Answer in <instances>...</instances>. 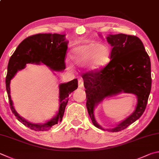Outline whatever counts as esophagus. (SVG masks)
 Listing matches in <instances>:
<instances>
[{"label": "esophagus", "mask_w": 159, "mask_h": 159, "mask_svg": "<svg viewBox=\"0 0 159 159\" xmlns=\"http://www.w3.org/2000/svg\"><path fill=\"white\" fill-rule=\"evenodd\" d=\"M78 84H79V88H83V86H84V84H83V80L80 79H79V82H78Z\"/></svg>", "instance_id": "34e87169"}]
</instances>
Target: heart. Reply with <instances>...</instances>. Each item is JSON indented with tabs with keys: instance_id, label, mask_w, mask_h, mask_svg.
<instances>
[{
	"instance_id": "b5f03b06",
	"label": "heart",
	"mask_w": 159,
	"mask_h": 159,
	"mask_svg": "<svg viewBox=\"0 0 159 159\" xmlns=\"http://www.w3.org/2000/svg\"><path fill=\"white\" fill-rule=\"evenodd\" d=\"M111 49L108 45L88 42L74 47L70 52V58L75 65H89V70L97 71L109 62Z\"/></svg>"
}]
</instances>
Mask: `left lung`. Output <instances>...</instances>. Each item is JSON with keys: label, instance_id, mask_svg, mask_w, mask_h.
<instances>
[{"label": "left lung", "instance_id": "left-lung-1", "mask_svg": "<svg viewBox=\"0 0 159 159\" xmlns=\"http://www.w3.org/2000/svg\"><path fill=\"white\" fill-rule=\"evenodd\" d=\"M106 39L112 47L111 61L100 71L86 73L82 77L88 113L93 125L99 129L105 130L97 122L94 111L106 97L122 92L137 97L134 112L114 128L107 129L109 132H118L139 119L145 111L152 87L151 62L138 37L121 33L109 34Z\"/></svg>", "mask_w": 159, "mask_h": 159}]
</instances>
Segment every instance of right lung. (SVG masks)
Returning <instances> with one entry per match:
<instances>
[{"label": "right lung", "instance_id": "1", "mask_svg": "<svg viewBox=\"0 0 159 159\" xmlns=\"http://www.w3.org/2000/svg\"><path fill=\"white\" fill-rule=\"evenodd\" d=\"M67 44L68 42L65 40V34L56 33L34 34L23 40L10 57L6 76V89L10 106L17 120L30 129L34 131H47L53 125L61 122L69 101V95L78 88V80L75 79L70 82L59 85L58 111L53 118L44 124H34L28 122L17 113L11 99L10 80L16 72L24 69L28 63L36 65L42 63L53 71L64 70Z\"/></svg>", "mask_w": 159, "mask_h": 159}]
</instances>
